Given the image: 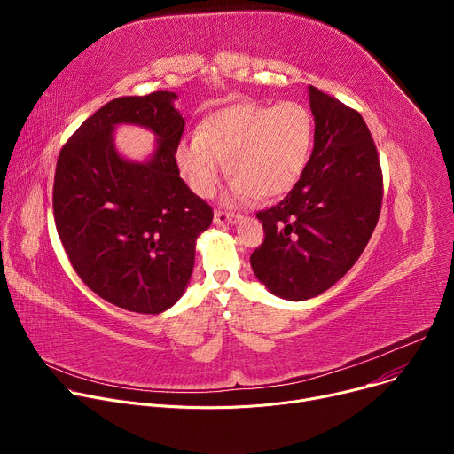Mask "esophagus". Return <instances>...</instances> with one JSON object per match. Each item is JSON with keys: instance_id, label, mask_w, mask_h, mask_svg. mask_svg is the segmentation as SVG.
Returning <instances> with one entry per match:
<instances>
[{"instance_id": "obj_1", "label": "esophagus", "mask_w": 454, "mask_h": 454, "mask_svg": "<svg viewBox=\"0 0 454 454\" xmlns=\"http://www.w3.org/2000/svg\"><path fill=\"white\" fill-rule=\"evenodd\" d=\"M240 219L239 214H233V212H226V210H215V215H214V221L215 224H233Z\"/></svg>"}]
</instances>
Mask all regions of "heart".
I'll return each mask as SVG.
<instances>
[{
    "label": "heart",
    "instance_id": "1",
    "mask_svg": "<svg viewBox=\"0 0 454 454\" xmlns=\"http://www.w3.org/2000/svg\"><path fill=\"white\" fill-rule=\"evenodd\" d=\"M314 145V116L298 100L242 102L212 113L198 137L177 147V165L201 198L214 196L226 170L239 201L286 196L303 176Z\"/></svg>",
    "mask_w": 454,
    "mask_h": 454
}]
</instances>
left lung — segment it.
I'll use <instances>...</instances> for the list:
<instances>
[{
	"label": "left lung",
	"instance_id": "left-lung-1",
	"mask_svg": "<svg viewBox=\"0 0 454 454\" xmlns=\"http://www.w3.org/2000/svg\"><path fill=\"white\" fill-rule=\"evenodd\" d=\"M314 149L287 196L256 214L264 242L249 262L273 294L309 300L357 262L380 214L382 170L363 116L309 86Z\"/></svg>",
	"mask_w": 454,
	"mask_h": 454
}]
</instances>
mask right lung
Returning <instances> with one entry per match:
<instances>
[{
  "label": "right lung",
  "mask_w": 454,
  "mask_h": 454,
  "mask_svg": "<svg viewBox=\"0 0 454 454\" xmlns=\"http://www.w3.org/2000/svg\"><path fill=\"white\" fill-rule=\"evenodd\" d=\"M176 98L154 91L107 102L64 144L55 167L53 217L75 273L100 298L140 314H160L181 298L196 239L214 219L179 177L184 120ZM116 122L144 124L159 137L151 162L119 158Z\"/></svg>",
  "instance_id": "add662e5"
}]
</instances>
